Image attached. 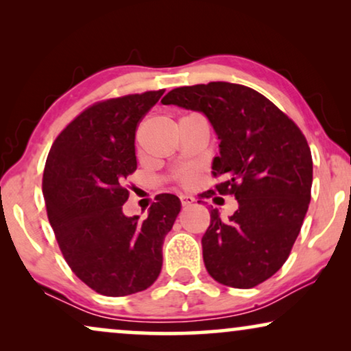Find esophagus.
<instances>
[{"mask_svg": "<svg viewBox=\"0 0 351 351\" xmlns=\"http://www.w3.org/2000/svg\"><path fill=\"white\" fill-rule=\"evenodd\" d=\"M195 198L191 195H180V203H182V206H184V208H186V206H191L195 203Z\"/></svg>", "mask_w": 351, "mask_h": 351, "instance_id": "34e87169", "label": "esophagus"}]
</instances>
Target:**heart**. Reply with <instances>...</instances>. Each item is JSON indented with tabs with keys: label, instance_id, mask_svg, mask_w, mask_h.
Instances as JSON below:
<instances>
[{
	"label": "heart",
	"instance_id": "obj_1",
	"mask_svg": "<svg viewBox=\"0 0 351 351\" xmlns=\"http://www.w3.org/2000/svg\"><path fill=\"white\" fill-rule=\"evenodd\" d=\"M193 180V172L191 171H184L179 174V182L182 185H189Z\"/></svg>",
	"mask_w": 351,
	"mask_h": 351
}]
</instances>
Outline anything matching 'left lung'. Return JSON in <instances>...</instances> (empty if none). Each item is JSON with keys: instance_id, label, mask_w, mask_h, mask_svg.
I'll list each match as a JSON object with an SVG mask.
<instances>
[{"instance_id": "1", "label": "left lung", "mask_w": 351, "mask_h": 351, "mask_svg": "<svg viewBox=\"0 0 351 351\" xmlns=\"http://www.w3.org/2000/svg\"><path fill=\"white\" fill-rule=\"evenodd\" d=\"M161 102L208 117L220 138L213 174L222 177L208 196L233 195L239 204L227 222L210 210L201 239L206 270L238 289L267 281L289 257L308 210L313 161L305 136L265 95L243 84L184 86Z\"/></svg>"}]
</instances>
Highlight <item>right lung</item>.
Masks as SVG:
<instances>
[{"label":"right lung","mask_w":351,"mask_h":351,"mask_svg":"<svg viewBox=\"0 0 351 351\" xmlns=\"http://www.w3.org/2000/svg\"><path fill=\"white\" fill-rule=\"evenodd\" d=\"M165 89L95 102L52 143L43 174L47 219L71 271L108 297L145 291L162 265V241L180 213L161 193L148 217H126L128 177L137 169L138 123Z\"/></svg>","instance_id":"obj_1"}]
</instances>
